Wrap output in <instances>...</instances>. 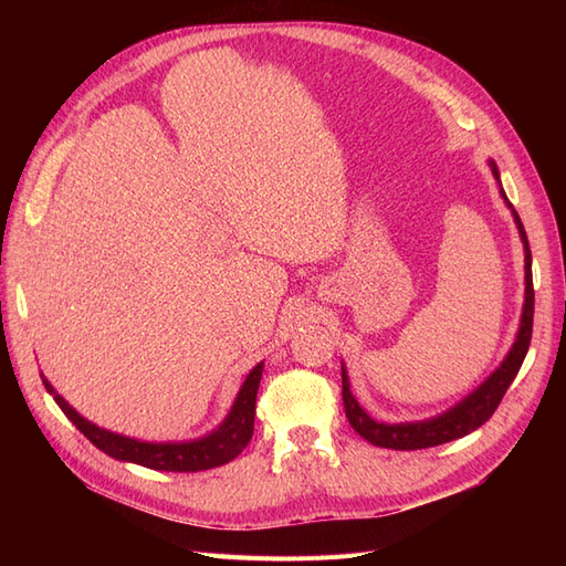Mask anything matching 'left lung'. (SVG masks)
Instances as JSON below:
<instances>
[{
  "label": "left lung",
  "mask_w": 566,
  "mask_h": 566,
  "mask_svg": "<svg viewBox=\"0 0 566 566\" xmlns=\"http://www.w3.org/2000/svg\"><path fill=\"white\" fill-rule=\"evenodd\" d=\"M491 172L495 177V181L501 184V175L499 167L491 160ZM501 196L507 202V208L515 214L517 229L522 235L524 243V310H522V321H520V331H517V339L512 349L507 352L505 361L495 368L489 378L479 385L472 394H468L465 399L460 403H455L453 408H449L447 413H441L437 418L430 420H418V422H399V424H387V422H378L373 420L366 410L358 406V401L354 399V394L349 389V378L347 370L342 366V401H345V413L349 424L354 430L361 434L366 441H370L373 447L380 449H394V451H416V449H430V447H439V443H447L453 439L465 437L470 432H474L476 427H482L491 416L493 410L499 408V403L503 401L507 387L512 385V380L517 378V373L524 364V356L528 352L531 345V331H534V279H531V250H528V241H526V231L522 227V219L512 208L505 191L501 188Z\"/></svg>",
  "instance_id": "left-lung-1"
}]
</instances>
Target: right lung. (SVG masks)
<instances>
[{"mask_svg":"<svg viewBox=\"0 0 566 566\" xmlns=\"http://www.w3.org/2000/svg\"><path fill=\"white\" fill-rule=\"evenodd\" d=\"M262 370H264V364H256L250 370L229 410V416L214 432L193 441H169V443H150V441H139L125 434L108 432L104 427L84 420L77 410L61 397V394H56V389L51 387V382L44 378V375H42V382L51 397H54V401L61 406L67 420H71L77 430L106 455L115 460L136 462V465H144L150 470L200 472V470L227 465L229 460H233L250 443L254 432V403H256V389H260V380H262Z\"/></svg>","mask_w":566,"mask_h":566,"instance_id":"right-lung-1","label":"right lung"}]
</instances>
